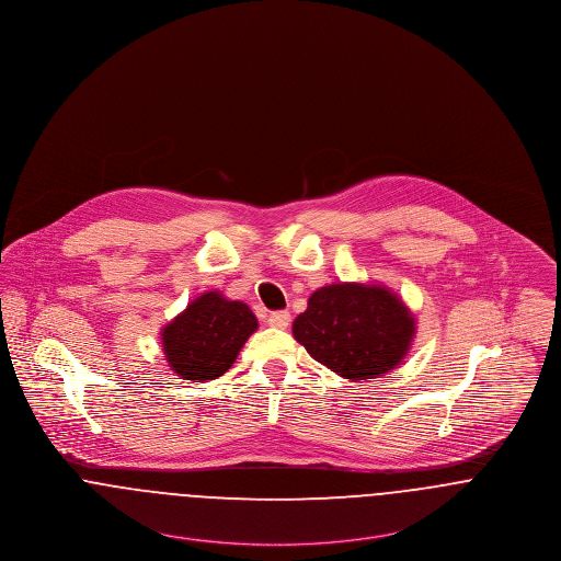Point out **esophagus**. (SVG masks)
Returning <instances> with one entry per match:
<instances>
[{
  "label": "esophagus",
  "instance_id": "obj_1",
  "mask_svg": "<svg viewBox=\"0 0 561 561\" xmlns=\"http://www.w3.org/2000/svg\"><path fill=\"white\" fill-rule=\"evenodd\" d=\"M268 327H273V329H288L290 327V311H273V313H268Z\"/></svg>",
  "mask_w": 561,
  "mask_h": 561
}]
</instances>
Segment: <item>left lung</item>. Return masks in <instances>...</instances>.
Segmentation results:
<instances>
[{"mask_svg":"<svg viewBox=\"0 0 561 561\" xmlns=\"http://www.w3.org/2000/svg\"><path fill=\"white\" fill-rule=\"evenodd\" d=\"M293 334L313 360L363 381L402 363L415 336V318L390 288L343 282L309 297Z\"/></svg>","mask_w":561,"mask_h":561,"instance_id":"1","label":"left lung"}]
</instances>
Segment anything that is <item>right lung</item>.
<instances>
[{
    "label": "right lung",
    "instance_id": "obj_1",
    "mask_svg": "<svg viewBox=\"0 0 561 561\" xmlns=\"http://www.w3.org/2000/svg\"><path fill=\"white\" fill-rule=\"evenodd\" d=\"M256 329L259 320L245 302L205 293L161 330V341L171 370L188 381H207L231 368Z\"/></svg>",
    "mask_w": 561,
    "mask_h": 561
}]
</instances>
